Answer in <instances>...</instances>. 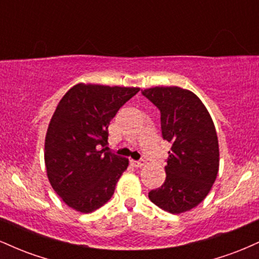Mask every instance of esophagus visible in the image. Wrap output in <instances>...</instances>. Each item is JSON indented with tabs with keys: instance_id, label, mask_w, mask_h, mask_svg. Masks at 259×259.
<instances>
[{
	"instance_id": "1",
	"label": "esophagus",
	"mask_w": 259,
	"mask_h": 259,
	"mask_svg": "<svg viewBox=\"0 0 259 259\" xmlns=\"http://www.w3.org/2000/svg\"><path fill=\"white\" fill-rule=\"evenodd\" d=\"M130 163H132V165L134 168H141L145 165V160L144 159H140V160H130Z\"/></svg>"
}]
</instances>
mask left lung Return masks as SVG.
<instances>
[{"instance_id": "left-lung-1", "label": "left lung", "mask_w": 259, "mask_h": 259, "mask_svg": "<svg viewBox=\"0 0 259 259\" xmlns=\"http://www.w3.org/2000/svg\"><path fill=\"white\" fill-rule=\"evenodd\" d=\"M141 94L159 109L162 136L171 144L165 181L151 190L148 197L169 213H184L206 198L218 174L214 124L194 92L178 86H156Z\"/></svg>"}]
</instances>
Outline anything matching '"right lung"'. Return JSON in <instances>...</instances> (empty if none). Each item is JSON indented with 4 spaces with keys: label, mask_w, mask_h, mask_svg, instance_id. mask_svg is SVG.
Instances as JSON below:
<instances>
[{
    "label": "right lung",
    "mask_w": 259,
    "mask_h": 259,
    "mask_svg": "<svg viewBox=\"0 0 259 259\" xmlns=\"http://www.w3.org/2000/svg\"><path fill=\"white\" fill-rule=\"evenodd\" d=\"M139 91L78 84L59 101L45 140V164L53 190L73 209L94 212L114 194L129 159L107 151L108 125Z\"/></svg>",
    "instance_id": "right-lung-1"
}]
</instances>
